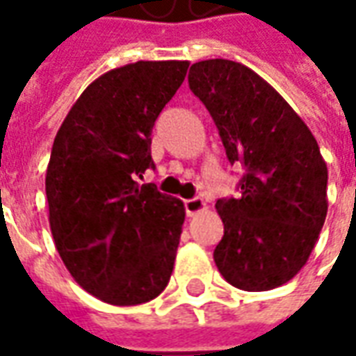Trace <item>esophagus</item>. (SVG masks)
<instances>
[{"mask_svg": "<svg viewBox=\"0 0 356 356\" xmlns=\"http://www.w3.org/2000/svg\"><path fill=\"white\" fill-rule=\"evenodd\" d=\"M208 208V204L202 200V198H191V200H185V211L188 217H194L202 213V211H206Z\"/></svg>", "mask_w": 356, "mask_h": 356, "instance_id": "1", "label": "esophagus"}]
</instances>
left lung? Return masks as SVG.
<instances>
[{
	"mask_svg": "<svg viewBox=\"0 0 356 356\" xmlns=\"http://www.w3.org/2000/svg\"><path fill=\"white\" fill-rule=\"evenodd\" d=\"M188 86L213 118L229 162L246 165L238 198L216 204L225 227L217 268L240 290L278 288L303 268L326 219L318 143L282 95L240 63L200 60Z\"/></svg>",
	"mask_w": 356,
	"mask_h": 356,
	"instance_id": "8db88e82",
	"label": "left lung"
}]
</instances>
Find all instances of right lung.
<instances>
[{
	"instance_id": "1",
	"label": "right lung",
	"mask_w": 356,
	"mask_h": 356,
	"mask_svg": "<svg viewBox=\"0 0 356 356\" xmlns=\"http://www.w3.org/2000/svg\"><path fill=\"white\" fill-rule=\"evenodd\" d=\"M188 60H137L91 81L57 131L45 173L49 227L81 288L110 305H139L170 282L183 202L139 185L154 168L150 133Z\"/></svg>"
}]
</instances>
